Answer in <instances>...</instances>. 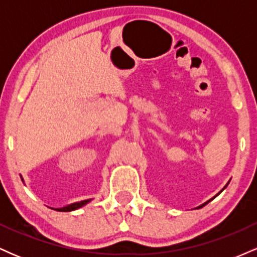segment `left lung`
<instances>
[{"instance_id": "obj_1", "label": "left lung", "mask_w": 257, "mask_h": 257, "mask_svg": "<svg viewBox=\"0 0 257 257\" xmlns=\"http://www.w3.org/2000/svg\"><path fill=\"white\" fill-rule=\"evenodd\" d=\"M227 186V185H226ZM226 186H225V187H226ZM225 187H223V188H225ZM216 196H217V194H216ZM216 196H215V197H216ZM215 197H214V198H215ZM211 199H213V198H211ZM210 199V200H211ZM210 200H208V202H206V203H209V202H210ZM206 203H204V204H202V205H200V206H198V208H202V206H204L205 204H206Z\"/></svg>"}]
</instances>
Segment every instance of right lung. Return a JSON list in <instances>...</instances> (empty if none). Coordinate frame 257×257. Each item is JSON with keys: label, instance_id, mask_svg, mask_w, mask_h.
Segmentation results:
<instances>
[{"label": "right lung", "instance_id": "add662e5", "mask_svg": "<svg viewBox=\"0 0 257 257\" xmlns=\"http://www.w3.org/2000/svg\"><path fill=\"white\" fill-rule=\"evenodd\" d=\"M90 199H87V200H82V202H78V203H73V204H70L67 206H64V208H59V209H55V210L58 211H72V210H76V209L81 208V206H83L87 204L88 202H89Z\"/></svg>", "mask_w": 257, "mask_h": 257}]
</instances>
